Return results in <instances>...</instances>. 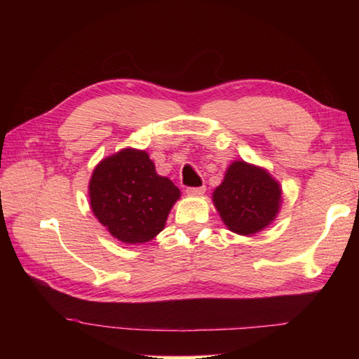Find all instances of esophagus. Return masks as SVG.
Segmentation results:
<instances>
[{
  "instance_id": "1",
  "label": "esophagus",
  "mask_w": 359,
  "mask_h": 359,
  "mask_svg": "<svg viewBox=\"0 0 359 359\" xmlns=\"http://www.w3.org/2000/svg\"><path fill=\"white\" fill-rule=\"evenodd\" d=\"M205 191V187H196V188H187V194H190V196H199V194H203Z\"/></svg>"
}]
</instances>
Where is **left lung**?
I'll use <instances>...</instances> for the list:
<instances>
[{
	"mask_svg": "<svg viewBox=\"0 0 359 359\" xmlns=\"http://www.w3.org/2000/svg\"><path fill=\"white\" fill-rule=\"evenodd\" d=\"M282 196V185L267 169L236 160L212 193V203L229 231L253 236L276 220Z\"/></svg>",
	"mask_w": 359,
	"mask_h": 359,
	"instance_id": "obj_1",
	"label": "left lung"
}]
</instances>
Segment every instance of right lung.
<instances>
[{
	"mask_svg": "<svg viewBox=\"0 0 359 359\" xmlns=\"http://www.w3.org/2000/svg\"><path fill=\"white\" fill-rule=\"evenodd\" d=\"M90 208L112 238L145 244L165 229L180 190L156 174L145 150L126 147L95 166L88 182Z\"/></svg>",
	"mask_w": 359,
	"mask_h": 359,
	"instance_id": "1",
	"label": "right lung"
}]
</instances>
